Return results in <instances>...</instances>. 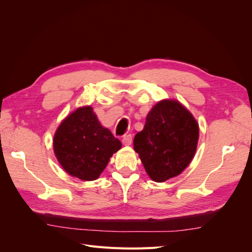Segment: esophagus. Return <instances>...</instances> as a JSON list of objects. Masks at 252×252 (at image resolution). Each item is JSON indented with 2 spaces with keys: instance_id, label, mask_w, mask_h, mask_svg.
Here are the masks:
<instances>
[{
  "instance_id": "obj_1",
  "label": "esophagus",
  "mask_w": 252,
  "mask_h": 252,
  "mask_svg": "<svg viewBox=\"0 0 252 252\" xmlns=\"http://www.w3.org/2000/svg\"><path fill=\"white\" fill-rule=\"evenodd\" d=\"M131 141H132L131 134L124 135L123 139H122V143H123V145H125V146H129V145H131Z\"/></svg>"
}]
</instances>
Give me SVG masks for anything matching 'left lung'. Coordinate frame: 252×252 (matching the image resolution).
<instances>
[{
    "label": "left lung",
    "instance_id": "1",
    "mask_svg": "<svg viewBox=\"0 0 252 252\" xmlns=\"http://www.w3.org/2000/svg\"><path fill=\"white\" fill-rule=\"evenodd\" d=\"M200 128L192 113L177 100L158 102L133 140L149 178L158 183L177 177L192 161Z\"/></svg>",
    "mask_w": 252,
    "mask_h": 252
}]
</instances>
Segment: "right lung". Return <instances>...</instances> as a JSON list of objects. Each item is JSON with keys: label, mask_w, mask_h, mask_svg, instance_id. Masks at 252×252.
I'll return each mask as SVG.
<instances>
[{"label": "right lung", "mask_w": 252, "mask_h": 252, "mask_svg": "<svg viewBox=\"0 0 252 252\" xmlns=\"http://www.w3.org/2000/svg\"><path fill=\"white\" fill-rule=\"evenodd\" d=\"M121 148V142L102 126L91 106H82L68 114L53 135L58 162L68 174L82 181L98 179Z\"/></svg>", "instance_id": "add662e5"}]
</instances>
